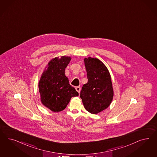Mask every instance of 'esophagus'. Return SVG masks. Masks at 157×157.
<instances>
[{
	"label": "esophagus",
	"mask_w": 157,
	"mask_h": 157,
	"mask_svg": "<svg viewBox=\"0 0 157 157\" xmlns=\"http://www.w3.org/2000/svg\"><path fill=\"white\" fill-rule=\"evenodd\" d=\"M75 88H76V91H77L78 93H80V90H81V87L80 86H76Z\"/></svg>",
	"instance_id": "esophagus-1"
}]
</instances>
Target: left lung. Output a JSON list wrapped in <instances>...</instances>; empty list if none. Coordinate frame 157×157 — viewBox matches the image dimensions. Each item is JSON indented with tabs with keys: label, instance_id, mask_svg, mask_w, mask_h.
I'll return each instance as SVG.
<instances>
[{
	"label": "left lung",
	"instance_id": "1",
	"mask_svg": "<svg viewBox=\"0 0 157 157\" xmlns=\"http://www.w3.org/2000/svg\"><path fill=\"white\" fill-rule=\"evenodd\" d=\"M88 82L82 86L80 98L86 110L97 114L107 109L113 98L111 77L106 66L97 58L84 59Z\"/></svg>",
	"mask_w": 157,
	"mask_h": 157
}]
</instances>
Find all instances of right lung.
Here are the masks:
<instances>
[{
    "label": "right lung",
    "instance_id": "right-lung-1",
    "mask_svg": "<svg viewBox=\"0 0 157 157\" xmlns=\"http://www.w3.org/2000/svg\"><path fill=\"white\" fill-rule=\"evenodd\" d=\"M71 57L55 58L48 63L39 82L42 103L54 112L64 110L71 97L78 96L75 88L69 84L65 71Z\"/></svg>",
    "mask_w": 157,
    "mask_h": 157
}]
</instances>
